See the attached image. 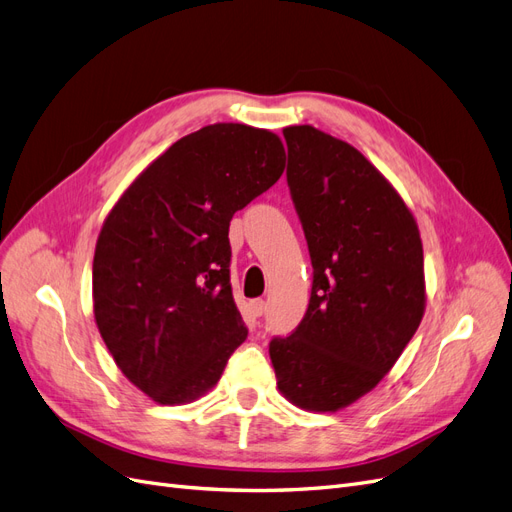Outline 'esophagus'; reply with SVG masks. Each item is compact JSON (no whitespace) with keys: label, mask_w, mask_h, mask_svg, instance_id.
Returning a JSON list of instances; mask_svg holds the SVG:
<instances>
[{"label":"esophagus","mask_w":512,"mask_h":512,"mask_svg":"<svg viewBox=\"0 0 512 512\" xmlns=\"http://www.w3.org/2000/svg\"><path fill=\"white\" fill-rule=\"evenodd\" d=\"M265 301L262 299H254V301H250V309H252V314L256 316V318H260L262 314H265Z\"/></svg>","instance_id":"obj_1"}]
</instances>
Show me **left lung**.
I'll return each instance as SVG.
<instances>
[{
	"label": "left lung",
	"mask_w": 512,
	"mask_h": 512,
	"mask_svg": "<svg viewBox=\"0 0 512 512\" xmlns=\"http://www.w3.org/2000/svg\"><path fill=\"white\" fill-rule=\"evenodd\" d=\"M286 181L314 280L299 327L269 344L277 389L335 412L389 374L425 312L423 243L404 200L361 151L312 126L284 130Z\"/></svg>",
	"instance_id": "obj_1"
}]
</instances>
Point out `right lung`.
<instances>
[{"instance_id": "right-lung-1", "label": "right lung", "mask_w": 512, "mask_h": 512, "mask_svg": "<svg viewBox=\"0 0 512 512\" xmlns=\"http://www.w3.org/2000/svg\"><path fill=\"white\" fill-rule=\"evenodd\" d=\"M280 138L243 123L183 136L108 213L94 256V314L126 378L153 401H192L247 337L232 299V215L282 177Z\"/></svg>"}]
</instances>
